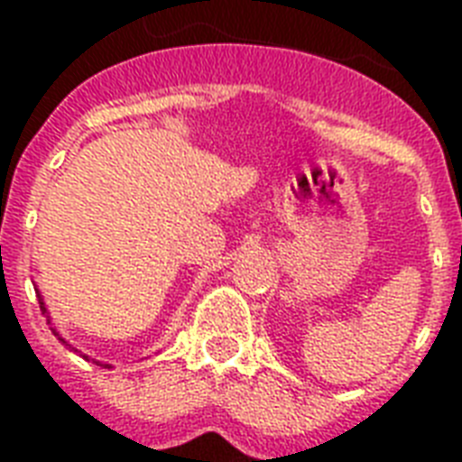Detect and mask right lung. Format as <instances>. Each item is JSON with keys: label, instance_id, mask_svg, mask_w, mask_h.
Listing matches in <instances>:
<instances>
[{"label": "right lung", "instance_id": "right-lung-1", "mask_svg": "<svg viewBox=\"0 0 462 462\" xmlns=\"http://www.w3.org/2000/svg\"><path fill=\"white\" fill-rule=\"evenodd\" d=\"M38 302H40V311H42V314L47 316V307H45V302H42V295H40V292H38ZM47 323H50V316H47ZM52 333H54V336H57V337H60V333H57V330H54V328H52ZM60 340H61V343H64V345H67L69 350H74V352H76V347H71V345H69L67 340H64V337H60ZM83 359H88V355H83ZM96 365H100V362H96ZM103 366H107V369H110V365H103Z\"/></svg>", "mask_w": 462, "mask_h": 462}]
</instances>
